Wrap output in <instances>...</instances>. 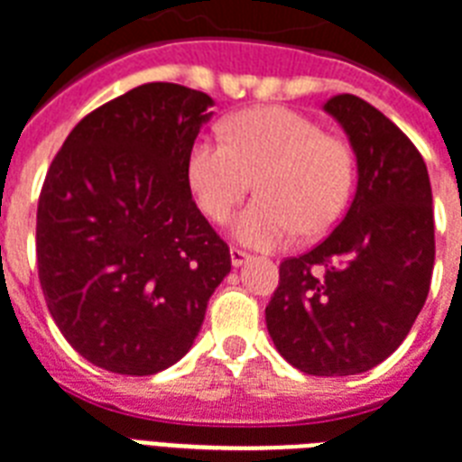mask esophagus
<instances>
[{
    "label": "esophagus",
    "mask_w": 462,
    "mask_h": 462,
    "mask_svg": "<svg viewBox=\"0 0 462 462\" xmlns=\"http://www.w3.org/2000/svg\"><path fill=\"white\" fill-rule=\"evenodd\" d=\"M230 262H232V266H235V269H239L242 263L249 262V254H246V252H242V249H237V246H232V249H230Z\"/></svg>",
    "instance_id": "34e87169"
}]
</instances>
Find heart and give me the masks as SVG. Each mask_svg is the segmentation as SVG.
I'll return each mask as SVG.
<instances>
[{
	"instance_id": "heart-1",
	"label": "heart",
	"mask_w": 462,
	"mask_h": 462,
	"mask_svg": "<svg viewBox=\"0 0 462 462\" xmlns=\"http://www.w3.org/2000/svg\"><path fill=\"white\" fill-rule=\"evenodd\" d=\"M225 140L200 137L189 184L200 210L223 223L256 179L259 199L232 217L230 235L252 249H276L329 230L348 206L354 154L308 116L283 106L252 108L223 123Z\"/></svg>"
}]
</instances>
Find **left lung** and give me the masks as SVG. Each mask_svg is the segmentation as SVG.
Segmentation results:
<instances>
[{
  "label": "left lung",
  "mask_w": 462,
  "mask_h": 462,
  "mask_svg": "<svg viewBox=\"0 0 462 462\" xmlns=\"http://www.w3.org/2000/svg\"><path fill=\"white\" fill-rule=\"evenodd\" d=\"M356 154V196L332 235L286 259L266 305L278 354L308 375H356L410 334L434 271L427 164L395 123L354 94L329 98Z\"/></svg>",
  "instance_id": "8db88e82"
}]
</instances>
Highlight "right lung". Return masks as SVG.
<instances>
[{
  "instance_id": "right-lung-1",
  "label": "right lung",
  "mask_w": 462,
  "mask_h": 462,
  "mask_svg": "<svg viewBox=\"0 0 462 462\" xmlns=\"http://www.w3.org/2000/svg\"><path fill=\"white\" fill-rule=\"evenodd\" d=\"M213 98L150 82L98 106L55 154L38 199V278L79 356L152 375L189 354L230 249L193 203L189 154Z\"/></svg>"
}]
</instances>
